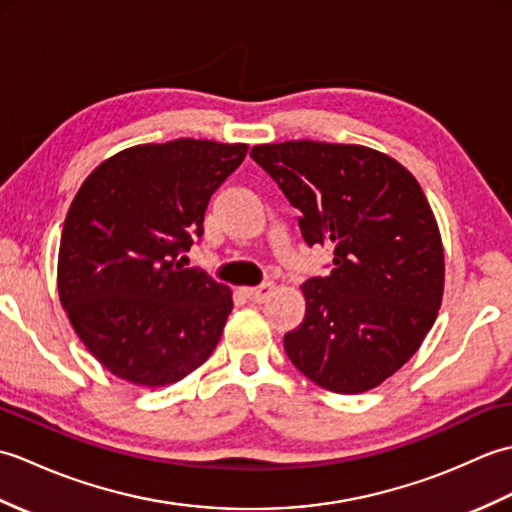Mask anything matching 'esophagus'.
<instances>
[{
  "label": "esophagus",
  "mask_w": 512,
  "mask_h": 512,
  "mask_svg": "<svg viewBox=\"0 0 512 512\" xmlns=\"http://www.w3.org/2000/svg\"><path fill=\"white\" fill-rule=\"evenodd\" d=\"M273 290H275V286L268 281V284H262V286L244 288V295H246V299H250L253 303H262V301H266L270 295H273Z\"/></svg>",
  "instance_id": "1"
}]
</instances>
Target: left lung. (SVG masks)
Masks as SVG:
<instances>
[{
	"label": "left lung",
	"instance_id": "obj_1",
	"mask_svg": "<svg viewBox=\"0 0 512 512\" xmlns=\"http://www.w3.org/2000/svg\"><path fill=\"white\" fill-rule=\"evenodd\" d=\"M250 156L299 211L308 246H334L332 273L301 286L288 358L334 394L378 387L418 352L442 303L444 248L418 180L363 145L288 140Z\"/></svg>",
	"mask_w": 512,
	"mask_h": 512
}]
</instances>
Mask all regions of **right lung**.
<instances>
[{
	"label": "right lung",
	"instance_id": "right-lung-1",
	"mask_svg": "<svg viewBox=\"0 0 512 512\" xmlns=\"http://www.w3.org/2000/svg\"><path fill=\"white\" fill-rule=\"evenodd\" d=\"M246 151L195 138L136 145L103 160L74 195L59 246V299L114 376L165 387L213 354L233 295L178 255L202 235L211 195Z\"/></svg>",
	"mask_w": 512,
	"mask_h": 512
}]
</instances>
